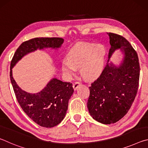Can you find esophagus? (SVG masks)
I'll return each instance as SVG.
<instances>
[{
  "label": "esophagus",
  "mask_w": 148,
  "mask_h": 148,
  "mask_svg": "<svg viewBox=\"0 0 148 148\" xmlns=\"http://www.w3.org/2000/svg\"><path fill=\"white\" fill-rule=\"evenodd\" d=\"M82 84V83L80 82H76L75 83L73 84V88L74 90H76L77 87H78L80 85Z\"/></svg>",
  "instance_id": "obj_1"
}]
</instances>
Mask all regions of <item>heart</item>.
I'll return each instance as SVG.
<instances>
[{"label": "heart", "instance_id": "heart-1", "mask_svg": "<svg viewBox=\"0 0 148 148\" xmlns=\"http://www.w3.org/2000/svg\"><path fill=\"white\" fill-rule=\"evenodd\" d=\"M106 50L101 44L95 45L80 42L75 45L67 53L68 59L61 62V69L67 76L74 75L77 69L81 68V73L87 79L99 77L104 69Z\"/></svg>", "mask_w": 148, "mask_h": 148}]
</instances>
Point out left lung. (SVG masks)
Returning a JSON list of instances; mask_svg holds the SVG:
<instances>
[{
    "instance_id": "obj_1",
    "label": "left lung",
    "mask_w": 148,
    "mask_h": 148,
    "mask_svg": "<svg viewBox=\"0 0 148 148\" xmlns=\"http://www.w3.org/2000/svg\"><path fill=\"white\" fill-rule=\"evenodd\" d=\"M109 61L115 50L121 48L123 61L118 67L107 63L100 76L89 87L87 108L91 117L103 124L114 123L131 108L138 89L140 64L138 54L121 35L109 32Z\"/></svg>"
}]
</instances>
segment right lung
<instances>
[{
  "label": "right lung",
  "instance_id": "obj_1",
  "mask_svg": "<svg viewBox=\"0 0 148 148\" xmlns=\"http://www.w3.org/2000/svg\"><path fill=\"white\" fill-rule=\"evenodd\" d=\"M63 41L62 38L57 37L31 39L20 45L11 61L10 77L17 102L32 121L46 128L56 126L64 119L69 101L74 92L72 84L53 78L40 92L29 93L17 86L12 76V69L19 60L30 52L46 47L58 48Z\"/></svg>",
  "mask_w": 148,
  "mask_h": 148
}]
</instances>
